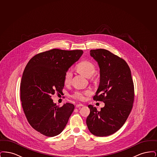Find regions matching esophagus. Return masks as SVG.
I'll return each mask as SVG.
<instances>
[{"mask_svg": "<svg viewBox=\"0 0 157 157\" xmlns=\"http://www.w3.org/2000/svg\"><path fill=\"white\" fill-rule=\"evenodd\" d=\"M82 106H83V105L82 104L76 105V108H79V107H82Z\"/></svg>", "mask_w": 157, "mask_h": 157, "instance_id": "esophagus-1", "label": "esophagus"}]
</instances>
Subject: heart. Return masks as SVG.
<instances>
[{
    "mask_svg": "<svg viewBox=\"0 0 157 157\" xmlns=\"http://www.w3.org/2000/svg\"><path fill=\"white\" fill-rule=\"evenodd\" d=\"M76 68L79 73L87 77L90 76L95 71V66L93 64V63L86 60H82L79 63H78L76 67ZM72 73L71 69H68L66 71L64 76V82L65 83H68L71 81V79L72 78ZM89 94V91L76 90L72 94V97L76 99L83 101L85 98V96L88 95Z\"/></svg>",
    "mask_w": 157,
    "mask_h": 157,
    "instance_id": "b5f03b06",
    "label": "heart"
}]
</instances>
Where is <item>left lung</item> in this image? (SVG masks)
<instances>
[{
    "label": "left lung",
    "mask_w": 157,
    "mask_h": 157,
    "mask_svg": "<svg viewBox=\"0 0 157 157\" xmlns=\"http://www.w3.org/2000/svg\"><path fill=\"white\" fill-rule=\"evenodd\" d=\"M100 70V82L95 101H103L104 108L98 111L89 105L86 125L97 136H106L118 131L125 124L134 101V86L130 68L125 60L110 51L98 49L90 51Z\"/></svg>",
    "instance_id": "1"
}]
</instances>
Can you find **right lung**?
<instances>
[{
    "label": "right lung",
    "instance_id": "1",
    "mask_svg": "<svg viewBox=\"0 0 157 157\" xmlns=\"http://www.w3.org/2000/svg\"><path fill=\"white\" fill-rule=\"evenodd\" d=\"M82 54V50L53 49L35 55L25 68L20 86L23 110L31 127L44 135L61 133L74 110V105L60 107L51 97L62 92L66 71Z\"/></svg>",
    "mask_w": 157,
    "mask_h": 157
}]
</instances>
